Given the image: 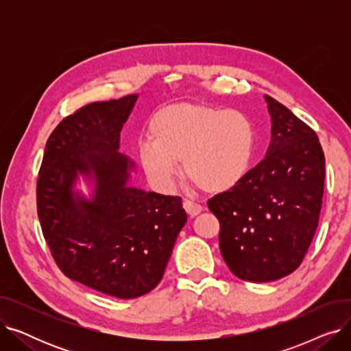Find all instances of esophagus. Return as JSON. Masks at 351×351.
I'll use <instances>...</instances> for the list:
<instances>
[{"instance_id": "obj_1", "label": "esophagus", "mask_w": 351, "mask_h": 351, "mask_svg": "<svg viewBox=\"0 0 351 351\" xmlns=\"http://www.w3.org/2000/svg\"><path fill=\"white\" fill-rule=\"evenodd\" d=\"M183 208H185V210L191 215V216H196L202 212V206L199 204H196V202L193 200H189V199H185L183 200Z\"/></svg>"}]
</instances>
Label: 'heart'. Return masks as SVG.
<instances>
[{"mask_svg":"<svg viewBox=\"0 0 351 351\" xmlns=\"http://www.w3.org/2000/svg\"><path fill=\"white\" fill-rule=\"evenodd\" d=\"M147 136L151 141L139 145L138 159L159 191L173 188L178 162H183L185 175L202 191H230L246 178L254 156V126L237 109L169 105L154 115Z\"/></svg>","mask_w":351,"mask_h":351,"instance_id":"heart-1","label":"heart"}]
</instances>
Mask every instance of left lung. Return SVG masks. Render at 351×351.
<instances>
[{
	"instance_id": "obj_1",
	"label": "left lung",
	"mask_w": 351,
	"mask_h": 351,
	"mask_svg": "<svg viewBox=\"0 0 351 351\" xmlns=\"http://www.w3.org/2000/svg\"><path fill=\"white\" fill-rule=\"evenodd\" d=\"M271 121L266 156L208 208L220 223V253L236 278L265 283L296 270L319 225L324 154L313 129L265 95Z\"/></svg>"
}]
</instances>
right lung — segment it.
<instances>
[{
    "label": "right lung",
    "mask_w": 351,
    "mask_h": 351,
    "mask_svg": "<svg viewBox=\"0 0 351 351\" xmlns=\"http://www.w3.org/2000/svg\"><path fill=\"white\" fill-rule=\"evenodd\" d=\"M138 95L92 102L49 135L36 182V210L55 263L66 278L118 299L154 290L186 223L182 197L128 186L134 162L119 154L122 126ZM78 174L91 200L73 192Z\"/></svg>",
    "instance_id": "1"
}]
</instances>
